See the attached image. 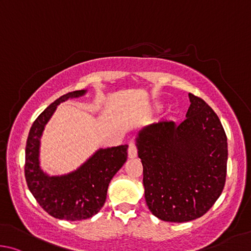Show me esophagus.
I'll use <instances>...</instances> for the list:
<instances>
[{"label": "esophagus", "instance_id": "esophagus-1", "mask_svg": "<svg viewBox=\"0 0 251 251\" xmlns=\"http://www.w3.org/2000/svg\"><path fill=\"white\" fill-rule=\"evenodd\" d=\"M128 155L130 159H134L138 155V151H137V147H135V143L133 141H131L129 143V149H128Z\"/></svg>", "mask_w": 251, "mask_h": 251}]
</instances>
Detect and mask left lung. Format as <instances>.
I'll use <instances>...</instances> for the list:
<instances>
[{"label":"left lung","instance_id":"left-lung-1","mask_svg":"<svg viewBox=\"0 0 251 251\" xmlns=\"http://www.w3.org/2000/svg\"><path fill=\"white\" fill-rule=\"evenodd\" d=\"M188 98L183 122L151 123L135 137L147 205L164 222L203 216L226 181L228 148L222 122L203 99L192 94Z\"/></svg>","mask_w":251,"mask_h":251}]
</instances>
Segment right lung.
<instances>
[{
  "label": "right lung",
  "instance_id": "add662e5",
  "mask_svg": "<svg viewBox=\"0 0 251 251\" xmlns=\"http://www.w3.org/2000/svg\"><path fill=\"white\" fill-rule=\"evenodd\" d=\"M86 94V89L69 92L48 105L34 121L25 150V178L35 200L50 216L73 222L90 218L99 212L107 199L110 181L128 157V144H123L98 149L67 174L50 175L42 169L39 149L47 122L57 105Z\"/></svg>",
  "mask_w": 251,
  "mask_h": 251
}]
</instances>
